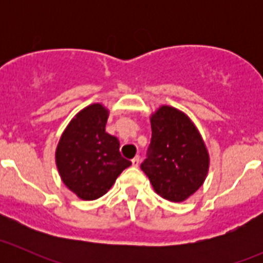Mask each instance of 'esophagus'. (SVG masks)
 <instances>
[{
  "instance_id": "1",
  "label": "esophagus",
  "mask_w": 263,
  "mask_h": 263,
  "mask_svg": "<svg viewBox=\"0 0 263 263\" xmlns=\"http://www.w3.org/2000/svg\"><path fill=\"white\" fill-rule=\"evenodd\" d=\"M139 164H140V156L136 155L134 159H132V165L139 166Z\"/></svg>"
}]
</instances>
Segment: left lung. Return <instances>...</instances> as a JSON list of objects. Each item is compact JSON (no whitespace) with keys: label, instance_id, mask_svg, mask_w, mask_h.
<instances>
[{"label":"left lung","instance_id":"left-lung-1","mask_svg":"<svg viewBox=\"0 0 263 263\" xmlns=\"http://www.w3.org/2000/svg\"><path fill=\"white\" fill-rule=\"evenodd\" d=\"M150 121L151 142L141 169L159 196L182 202L205 182L208 148L193 122L176 108L163 105Z\"/></svg>","mask_w":263,"mask_h":263}]
</instances>
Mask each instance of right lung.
Masks as SVG:
<instances>
[{
    "label": "right lung",
    "instance_id": "obj_1",
    "mask_svg": "<svg viewBox=\"0 0 263 263\" xmlns=\"http://www.w3.org/2000/svg\"><path fill=\"white\" fill-rule=\"evenodd\" d=\"M108 115L99 103L84 108L66 127L55 150L61 178L82 200L102 197L131 165L119 153L118 139L105 132Z\"/></svg>",
    "mask_w": 263,
    "mask_h": 263
}]
</instances>
